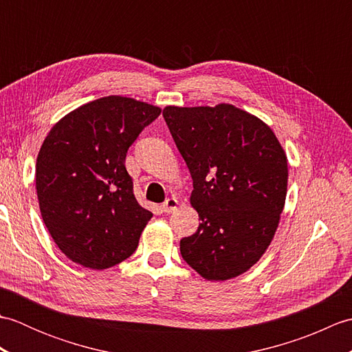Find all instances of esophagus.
Returning a JSON list of instances; mask_svg holds the SVG:
<instances>
[{
  "label": "esophagus",
  "instance_id": "1",
  "mask_svg": "<svg viewBox=\"0 0 352 352\" xmlns=\"http://www.w3.org/2000/svg\"><path fill=\"white\" fill-rule=\"evenodd\" d=\"M177 206H178V201L175 198H168L164 203L162 204V210L164 213H172L177 210Z\"/></svg>",
  "mask_w": 352,
  "mask_h": 352
}]
</instances>
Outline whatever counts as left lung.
<instances>
[{
	"label": "left lung",
	"instance_id": "obj_1",
	"mask_svg": "<svg viewBox=\"0 0 352 352\" xmlns=\"http://www.w3.org/2000/svg\"><path fill=\"white\" fill-rule=\"evenodd\" d=\"M163 118L193 180L201 223L180 241L186 263L207 280H228L257 263L278 227L287 159L258 118L231 104L164 107Z\"/></svg>",
	"mask_w": 352,
	"mask_h": 352
}]
</instances>
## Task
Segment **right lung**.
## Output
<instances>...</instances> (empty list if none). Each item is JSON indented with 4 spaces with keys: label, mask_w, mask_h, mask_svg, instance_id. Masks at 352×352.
Here are the masks:
<instances>
[{
    "label": "right lung",
    "mask_w": 352,
    "mask_h": 352,
    "mask_svg": "<svg viewBox=\"0 0 352 352\" xmlns=\"http://www.w3.org/2000/svg\"><path fill=\"white\" fill-rule=\"evenodd\" d=\"M160 111L111 95L71 111L43 140L36 160L42 219L76 263L107 269L136 251L153 213L134 197L125 157Z\"/></svg>",
    "instance_id": "right-lung-1"
}]
</instances>
